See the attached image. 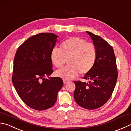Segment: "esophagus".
Instances as JSON below:
<instances>
[{
    "instance_id": "1",
    "label": "esophagus",
    "mask_w": 131,
    "mask_h": 131,
    "mask_svg": "<svg viewBox=\"0 0 131 131\" xmlns=\"http://www.w3.org/2000/svg\"><path fill=\"white\" fill-rule=\"evenodd\" d=\"M68 82H69L68 80H66V79H63V83H64V84H67V83H68Z\"/></svg>"
}]
</instances>
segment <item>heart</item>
I'll return each instance as SVG.
<instances>
[{
  "instance_id": "b5f03b06",
  "label": "heart",
  "mask_w": 131,
  "mask_h": 131,
  "mask_svg": "<svg viewBox=\"0 0 131 131\" xmlns=\"http://www.w3.org/2000/svg\"><path fill=\"white\" fill-rule=\"evenodd\" d=\"M97 56L95 45L82 38L73 37L61 44L60 50L54 48L51 53V60L56 68L63 67L67 60L66 67L56 72V76L64 79H71L78 75L88 73L94 66Z\"/></svg>"
}]
</instances>
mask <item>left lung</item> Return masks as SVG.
Segmentation results:
<instances>
[{
  "label": "left lung",
  "instance_id": "left-lung-1",
  "mask_svg": "<svg viewBox=\"0 0 131 131\" xmlns=\"http://www.w3.org/2000/svg\"><path fill=\"white\" fill-rule=\"evenodd\" d=\"M93 40L97 56L93 68L83 79L88 83L75 81L74 98L77 104L87 110L102 107L111 96L118 73L113 49L100 36L86 31Z\"/></svg>",
  "mask_w": 131,
  "mask_h": 131
}]
</instances>
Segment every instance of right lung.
I'll return each mask as SVG.
<instances>
[{
  "label": "right lung",
  "instance_id": "add662e5",
  "mask_svg": "<svg viewBox=\"0 0 131 131\" xmlns=\"http://www.w3.org/2000/svg\"><path fill=\"white\" fill-rule=\"evenodd\" d=\"M58 37L51 32L31 36L15 56L12 83L23 102L32 109L43 111L52 107L63 87L60 78L49 77L53 71L51 53Z\"/></svg>",
  "mask_w": 131,
  "mask_h": 131
}]
</instances>
